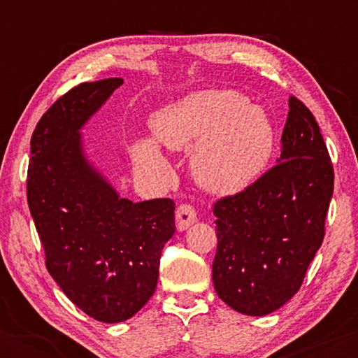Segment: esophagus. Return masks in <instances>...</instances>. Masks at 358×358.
<instances>
[{
  "label": "esophagus",
  "instance_id": "1",
  "mask_svg": "<svg viewBox=\"0 0 358 358\" xmlns=\"http://www.w3.org/2000/svg\"><path fill=\"white\" fill-rule=\"evenodd\" d=\"M175 219H176V229H178L180 232L187 231L192 224H195L196 222L195 208H193L192 205H180V207L176 208Z\"/></svg>",
  "mask_w": 358,
  "mask_h": 358
}]
</instances>
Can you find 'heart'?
I'll return each instance as SVG.
<instances>
[{"instance_id":"1","label":"heart","mask_w":358,"mask_h":358,"mask_svg":"<svg viewBox=\"0 0 358 358\" xmlns=\"http://www.w3.org/2000/svg\"><path fill=\"white\" fill-rule=\"evenodd\" d=\"M156 141L190 151L195 180L213 195L244 192L266 171L276 150V127L268 110L236 90H202L168 104L151 117ZM134 163L165 166L153 139L131 148Z\"/></svg>"}]
</instances>
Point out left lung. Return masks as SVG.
<instances>
[{
    "mask_svg": "<svg viewBox=\"0 0 358 358\" xmlns=\"http://www.w3.org/2000/svg\"><path fill=\"white\" fill-rule=\"evenodd\" d=\"M276 163L213 205V287L242 315L264 316L289 301L323 242L334 166L318 122L293 96Z\"/></svg>",
    "mask_w": 358,
    "mask_h": 358,
    "instance_id": "8db88e82",
    "label": "left lung"
}]
</instances>
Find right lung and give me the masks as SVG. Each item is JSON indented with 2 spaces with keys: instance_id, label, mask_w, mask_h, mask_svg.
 Segmentation results:
<instances>
[{
  "instance_id": "obj_1",
  "label": "right lung",
  "mask_w": 358,
  "mask_h": 358,
  "mask_svg": "<svg viewBox=\"0 0 358 358\" xmlns=\"http://www.w3.org/2000/svg\"><path fill=\"white\" fill-rule=\"evenodd\" d=\"M122 82H85L53 102L31 136L27 180L48 273L102 323L129 320L153 296L162 249L175 234L173 200L122 199L85 155L80 129Z\"/></svg>"
}]
</instances>
